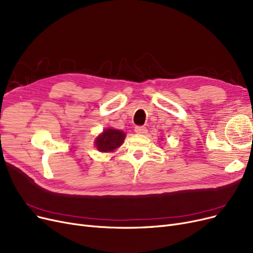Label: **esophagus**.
<instances>
[{"instance_id":"obj_1","label":"esophagus","mask_w":253,"mask_h":253,"mask_svg":"<svg viewBox=\"0 0 253 253\" xmlns=\"http://www.w3.org/2000/svg\"><path fill=\"white\" fill-rule=\"evenodd\" d=\"M134 131L137 134H146L147 133V128L144 127V126H136L134 128Z\"/></svg>"}]
</instances>
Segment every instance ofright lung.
I'll return each instance as SVG.
<instances>
[{
  "instance_id": "add662e5",
  "label": "right lung",
  "mask_w": 253,
  "mask_h": 253,
  "mask_svg": "<svg viewBox=\"0 0 253 253\" xmlns=\"http://www.w3.org/2000/svg\"><path fill=\"white\" fill-rule=\"evenodd\" d=\"M126 134L121 130L107 128L97 136L95 145L100 152H112L123 144Z\"/></svg>"
}]
</instances>
